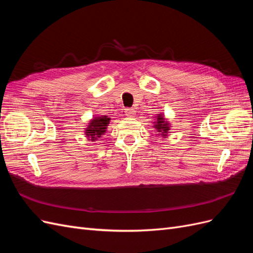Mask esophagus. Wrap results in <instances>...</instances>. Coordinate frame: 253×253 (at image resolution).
Segmentation results:
<instances>
[{
	"instance_id": "obj_1",
	"label": "esophagus",
	"mask_w": 253,
	"mask_h": 253,
	"mask_svg": "<svg viewBox=\"0 0 253 253\" xmlns=\"http://www.w3.org/2000/svg\"><path fill=\"white\" fill-rule=\"evenodd\" d=\"M135 110L132 109H126L125 110V115L126 117H134L135 116Z\"/></svg>"
}]
</instances>
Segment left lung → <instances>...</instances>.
I'll use <instances>...</instances> for the list:
<instances>
[{
    "mask_svg": "<svg viewBox=\"0 0 253 253\" xmlns=\"http://www.w3.org/2000/svg\"><path fill=\"white\" fill-rule=\"evenodd\" d=\"M155 121H152L153 122V128H155V133H157V135H160L163 137V138H167L168 135H169L170 132V128L172 127L170 121L168 120L165 115L163 113H159L157 114L156 116L154 117Z\"/></svg>",
    "mask_w": 253,
    "mask_h": 253,
    "instance_id": "left-lung-1",
    "label": "left lung"
}]
</instances>
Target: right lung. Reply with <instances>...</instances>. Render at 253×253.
<instances>
[{
	"instance_id": "right-lung-1",
	"label": "right lung",
	"mask_w": 253,
	"mask_h": 253,
	"mask_svg": "<svg viewBox=\"0 0 253 253\" xmlns=\"http://www.w3.org/2000/svg\"><path fill=\"white\" fill-rule=\"evenodd\" d=\"M110 122L111 118L109 116H96L91 118L86 127H84V135L86 139L90 142L98 141L108 131Z\"/></svg>"
}]
</instances>
